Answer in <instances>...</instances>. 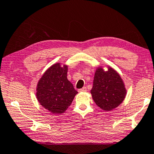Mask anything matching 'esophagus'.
<instances>
[{
  "instance_id": "esophagus-1",
  "label": "esophagus",
  "mask_w": 154,
  "mask_h": 154,
  "mask_svg": "<svg viewBox=\"0 0 154 154\" xmlns=\"http://www.w3.org/2000/svg\"><path fill=\"white\" fill-rule=\"evenodd\" d=\"M79 92L86 91V86H84V87L82 88H80V89H79Z\"/></svg>"
}]
</instances>
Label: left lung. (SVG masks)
Returning <instances> with one entry per match:
<instances>
[{"label": "left lung", "mask_w": 154, "mask_h": 154, "mask_svg": "<svg viewBox=\"0 0 154 154\" xmlns=\"http://www.w3.org/2000/svg\"><path fill=\"white\" fill-rule=\"evenodd\" d=\"M91 94L100 108L111 111L122 103L126 91L122 79L115 70L109 68L105 72L103 68H98L95 73Z\"/></svg>", "instance_id": "left-lung-1"}]
</instances>
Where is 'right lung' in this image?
<instances>
[{
    "label": "right lung",
    "mask_w": 154,
    "mask_h": 154,
    "mask_svg": "<svg viewBox=\"0 0 154 154\" xmlns=\"http://www.w3.org/2000/svg\"><path fill=\"white\" fill-rule=\"evenodd\" d=\"M68 66H51L37 86V98L43 107L52 114H60L71 105L77 91L67 79Z\"/></svg>",
    "instance_id": "add662e5"
}]
</instances>
